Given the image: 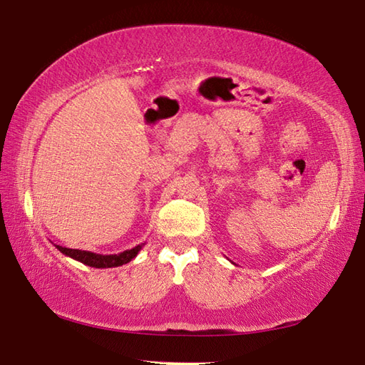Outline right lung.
I'll return each instance as SVG.
<instances>
[{"label":"right lung","mask_w":365,"mask_h":365,"mask_svg":"<svg viewBox=\"0 0 365 365\" xmlns=\"http://www.w3.org/2000/svg\"><path fill=\"white\" fill-rule=\"evenodd\" d=\"M57 246V250L65 254V256L71 257L78 262L88 265V267H95V268H113V267H120L123 264H128L130 260L135 259L138 256V252L141 251V247L144 243L132 247V250H127L119 254H95L91 251H82V250H70V247H63V246Z\"/></svg>","instance_id":"add662e5"}]
</instances>
